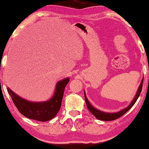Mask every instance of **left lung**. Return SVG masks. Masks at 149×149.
Listing matches in <instances>:
<instances>
[{
  "label": "left lung",
  "instance_id": "obj_1",
  "mask_svg": "<svg viewBox=\"0 0 149 149\" xmlns=\"http://www.w3.org/2000/svg\"><path fill=\"white\" fill-rule=\"evenodd\" d=\"M143 81H144V79H142L141 84H140L139 88H138V90L137 91V93H136V95L135 96V98L133 100V101L132 102L131 104H130L128 106L127 108H125V109H123L122 111L118 112V113H104V112H102V111H98V110L95 109V108L93 107L91 105V104L89 103V102L88 101V100H87V98L86 95H85V93H84L85 99V102H86L87 107V108H88L89 111H90L91 113L97 118V119L102 120V121H113V120L117 119H118V118L121 117V116H123L125 113H127V112L129 111V110L131 109L132 107H133V106L134 105V104L136 103V100H138V97H139L140 93H141V91H142Z\"/></svg>",
  "mask_w": 149,
  "mask_h": 149
}]
</instances>
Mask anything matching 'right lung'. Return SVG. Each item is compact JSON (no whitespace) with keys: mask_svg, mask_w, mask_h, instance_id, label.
Instances as JSON below:
<instances>
[{"mask_svg":"<svg viewBox=\"0 0 149 149\" xmlns=\"http://www.w3.org/2000/svg\"><path fill=\"white\" fill-rule=\"evenodd\" d=\"M68 82V78L59 81L57 83L54 96L45 102H30L21 98L10 89L7 88V91L20 113L29 119L44 122L52 119L60 111L64 89Z\"/></svg>","mask_w":149,"mask_h":149,"instance_id":"1","label":"right lung"}]
</instances>
